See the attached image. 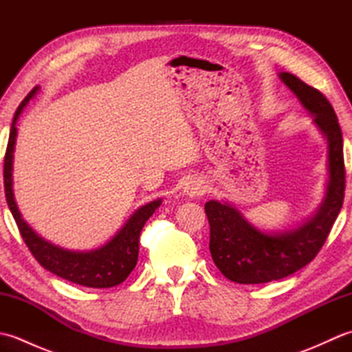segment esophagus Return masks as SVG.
I'll use <instances>...</instances> for the list:
<instances>
[{
    "instance_id": "obj_1",
    "label": "esophagus",
    "mask_w": 352,
    "mask_h": 352,
    "mask_svg": "<svg viewBox=\"0 0 352 352\" xmlns=\"http://www.w3.org/2000/svg\"><path fill=\"white\" fill-rule=\"evenodd\" d=\"M184 192H186V195H189V197H199L206 192V186L201 180L192 178V180H189L184 184Z\"/></svg>"
}]
</instances>
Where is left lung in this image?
<instances>
[{"mask_svg":"<svg viewBox=\"0 0 352 352\" xmlns=\"http://www.w3.org/2000/svg\"><path fill=\"white\" fill-rule=\"evenodd\" d=\"M280 78L302 106L315 115V124L328 140L327 193L318 213L296 230L269 234L254 228L230 204L208 201L204 206L210 223L212 258L228 280L241 284H260L281 280L300 271L318 256L338 219L345 197V160L343 138L338 115L318 89L304 83L290 72Z\"/></svg>","mask_w":352,"mask_h":352,"instance_id":"obj_1","label":"left lung"}]
</instances>
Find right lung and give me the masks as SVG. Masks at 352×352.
<instances>
[{
	"mask_svg": "<svg viewBox=\"0 0 352 352\" xmlns=\"http://www.w3.org/2000/svg\"><path fill=\"white\" fill-rule=\"evenodd\" d=\"M37 87L30 92L19 107L14 111L13 122L10 126V136L7 142L6 155H4V193L6 201L10 212L16 222L19 233L24 239L33 257L39 261L47 271L52 272L63 280L80 284V286L94 287V289H106L121 284L126 276L131 274L138 263L139 256V237L140 231L144 228L145 222L151 218L155 208L162 204L160 199L153 201L134 213L124 228L111 239L109 243L101 246L100 250L89 252L68 251L52 245L42 237L37 236L34 231L27 226V222L21 218V213L14 203L13 190H12V159H13V146L14 138H16V124L22 109L25 104L33 98Z\"/></svg>",
	"mask_w": 352,
	"mask_h": 352,
	"instance_id": "right-lung-1",
	"label": "right lung"
}]
</instances>
